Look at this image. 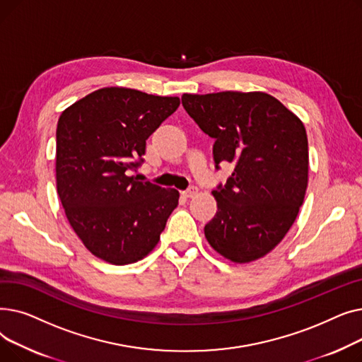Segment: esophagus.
Segmentation results:
<instances>
[{
  "instance_id": "obj_1",
  "label": "esophagus",
  "mask_w": 362,
  "mask_h": 362,
  "mask_svg": "<svg viewBox=\"0 0 362 362\" xmlns=\"http://www.w3.org/2000/svg\"><path fill=\"white\" fill-rule=\"evenodd\" d=\"M197 194H198V187H195V186H191L189 189H186V191L182 192V195H183L185 198H192V197H195Z\"/></svg>"
}]
</instances>
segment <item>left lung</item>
Wrapping results in <instances>:
<instances>
[{
	"label": "left lung",
	"instance_id": "8db88e82",
	"mask_svg": "<svg viewBox=\"0 0 362 362\" xmlns=\"http://www.w3.org/2000/svg\"><path fill=\"white\" fill-rule=\"evenodd\" d=\"M186 112L213 138L216 168L233 164L213 191L218 211L205 238L224 258L245 264L273 251L292 227L308 185L303 123L265 92L183 93Z\"/></svg>",
	"mask_w": 362,
	"mask_h": 362
}]
</instances>
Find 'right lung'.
<instances>
[{
    "label": "right lung",
    "mask_w": 362,
    "mask_h": 362,
    "mask_svg": "<svg viewBox=\"0 0 362 362\" xmlns=\"http://www.w3.org/2000/svg\"><path fill=\"white\" fill-rule=\"evenodd\" d=\"M177 97L103 88L66 108L57 124V192L74 233L114 265L146 257L160 240L179 192L139 182L146 139L173 114Z\"/></svg>",
    "instance_id": "obj_1"
}]
</instances>
